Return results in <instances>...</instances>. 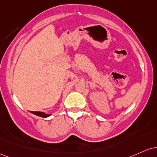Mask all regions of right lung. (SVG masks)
Here are the masks:
<instances>
[{
	"label": "right lung",
	"instance_id": "1",
	"mask_svg": "<svg viewBox=\"0 0 157 157\" xmlns=\"http://www.w3.org/2000/svg\"><path fill=\"white\" fill-rule=\"evenodd\" d=\"M32 113L35 114V115L38 116L40 117H43V118H46V117H50V114H46L44 113L43 112H38V111H31Z\"/></svg>",
	"mask_w": 157,
	"mask_h": 157
}]
</instances>
